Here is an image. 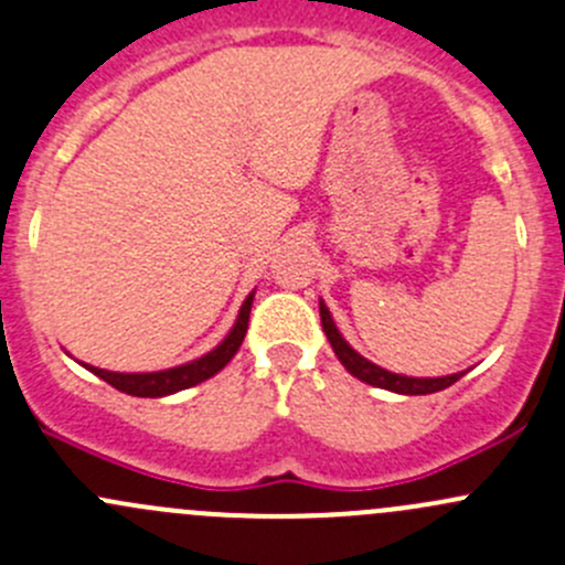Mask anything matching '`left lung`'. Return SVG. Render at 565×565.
<instances>
[{"instance_id": "left-lung-1", "label": "left lung", "mask_w": 565, "mask_h": 565, "mask_svg": "<svg viewBox=\"0 0 565 565\" xmlns=\"http://www.w3.org/2000/svg\"><path fill=\"white\" fill-rule=\"evenodd\" d=\"M321 327L323 332H327L338 360L345 365V371L354 373V376L362 379V382L373 384V387L393 390V393H404V395H428V393H439V390L450 387V384H456L461 379V373H454V376H439V379H415V376H401V373H390L384 371V367L373 365L371 360L356 354V351L340 338L338 327H334L332 316H329V310L323 305H321Z\"/></svg>"}]
</instances>
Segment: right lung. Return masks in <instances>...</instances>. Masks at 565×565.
<instances>
[{"label": "right lung", "mask_w": 565, "mask_h": 565, "mask_svg": "<svg viewBox=\"0 0 565 565\" xmlns=\"http://www.w3.org/2000/svg\"><path fill=\"white\" fill-rule=\"evenodd\" d=\"M249 310H253V294L247 296V301L242 305V312L236 318V327L231 329L225 340L216 345L214 351H209L200 360L186 362V365L170 367V371H159V373H111V371H100V367H90L95 376L104 379L106 384H111L115 390L128 395H139V398H159V395H170L178 393V390L194 387V384L205 382L214 373H220L227 362L233 360V354L242 345L244 334H247L249 327Z\"/></svg>", "instance_id": "right-lung-1"}]
</instances>
